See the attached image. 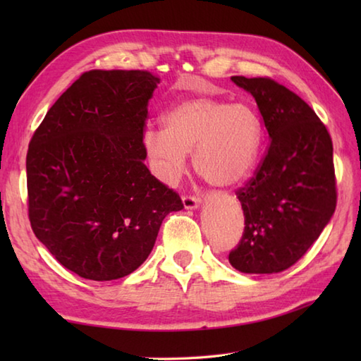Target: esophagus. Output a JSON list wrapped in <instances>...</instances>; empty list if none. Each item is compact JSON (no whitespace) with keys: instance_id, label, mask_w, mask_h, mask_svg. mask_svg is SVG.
I'll return each instance as SVG.
<instances>
[{"instance_id":"esophagus-1","label":"esophagus","mask_w":361,"mask_h":361,"mask_svg":"<svg viewBox=\"0 0 361 361\" xmlns=\"http://www.w3.org/2000/svg\"><path fill=\"white\" fill-rule=\"evenodd\" d=\"M202 200L195 195H185L183 197V204H185L186 209H197L200 206Z\"/></svg>"}]
</instances>
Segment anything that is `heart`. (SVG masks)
I'll return each instance as SVG.
<instances>
[{
	"label": "heart",
	"mask_w": 361,
	"mask_h": 361,
	"mask_svg": "<svg viewBox=\"0 0 361 361\" xmlns=\"http://www.w3.org/2000/svg\"><path fill=\"white\" fill-rule=\"evenodd\" d=\"M260 121L250 105L195 96L175 104L163 130L147 128L142 142L157 176L175 185L192 152L197 173L214 188H231L248 176L260 147Z\"/></svg>",
	"instance_id": "obj_1"
}]
</instances>
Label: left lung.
<instances>
[{
  "mask_svg": "<svg viewBox=\"0 0 361 361\" xmlns=\"http://www.w3.org/2000/svg\"><path fill=\"white\" fill-rule=\"evenodd\" d=\"M231 80L255 97L270 141L255 176L235 192L245 229L229 264L242 273H279L307 252L335 212L332 140L309 104L281 83Z\"/></svg>",
  "mask_w": 361,
  "mask_h": 361,
  "instance_id": "1",
  "label": "left lung"
}]
</instances>
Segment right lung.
Returning <instances> with one entry per match:
<instances>
[{
  "label": "right lung",
  "instance_id": "right-lung-1",
  "mask_svg": "<svg viewBox=\"0 0 361 361\" xmlns=\"http://www.w3.org/2000/svg\"><path fill=\"white\" fill-rule=\"evenodd\" d=\"M159 79L91 70L60 96L29 142L32 231L68 270L91 281L133 273L183 202L150 173L142 136Z\"/></svg>",
  "mask_w": 361,
  "mask_h": 361
}]
</instances>
